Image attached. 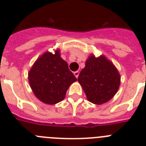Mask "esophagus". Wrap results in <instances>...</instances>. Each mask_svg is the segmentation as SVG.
Segmentation results:
<instances>
[{
	"label": "esophagus",
	"mask_w": 146,
	"mask_h": 146,
	"mask_svg": "<svg viewBox=\"0 0 146 146\" xmlns=\"http://www.w3.org/2000/svg\"><path fill=\"white\" fill-rule=\"evenodd\" d=\"M74 74L76 77V78H78V76H79V72H78V71H76V72H74Z\"/></svg>",
	"instance_id": "obj_1"
}]
</instances>
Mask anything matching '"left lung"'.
Masks as SVG:
<instances>
[{"mask_svg": "<svg viewBox=\"0 0 146 146\" xmlns=\"http://www.w3.org/2000/svg\"><path fill=\"white\" fill-rule=\"evenodd\" d=\"M88 100L95 104L107 102L115 95L121 84L116 67L104 55L91 54L77 79Z\"/></svg>", "mask_w": 146, "mask_h": 146, "instance_id": "1", "label": "left lung"}]
</instances>
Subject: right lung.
I'll list each match as a JSON object with an SVG mask.
<instances>
[{
	"mask_svg": "<svg viewBox=\"0 0 146 146\" xmlns=\"http://www.w3.org/2000/svg\"><path fill=\"white\" fill-rule=\"evenodd\" d=\"M28 81L37 99L44 104H55L65 98L77 78L57 49L54 54L47 51L37 58L28 72Z\"/></svg>",
	"mask_w": 146,
	"mask_h": 146,
	"instance_id": "add662e5",
	"label": "right lung"
}]
</instances>
